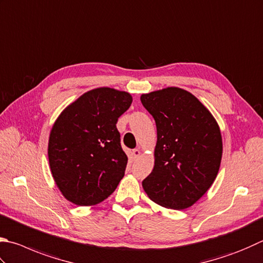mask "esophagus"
<instances>
[{
    "mask_svg": "<svg viewBox=\"0 0 263 263\" xmlns=\"http://www.w3.org/2000/svg\"><path fill=\"white\" fill-rule=\"evenodd\" d=\"M133 156H134V158H138L141 156V151H140V148H134L133 150Z\"/></svg>",
    "mask_w": 263,
    "mask_h": 263,
    "instance_id": "34e87169",
    "label": "esophagus"
}]
</instances>
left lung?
<instances>
[{
  "label": "left lung",
  "instance_id": "1",
  "mask_svg": "<svg viewBox=\"0 0 263 263\" xmlns=\"http://www.w3.org/2000/svg\"><path fill=\"white\" fill-rule=\"evenodd\" d=\"M141 102L157 126L155 167L142 182L151 200L184 210L205 195L219 173L222 136L214 117L184 89L143 93Z\"/></svg>",
  "mask_w": 263,
  "mask_h": 263
}]
</instances>
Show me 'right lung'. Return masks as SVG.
Returning <instances> with one entry per match:
<instances>
[{"label":"right lung","mask_w":263,"mask_h":263,"mask_svg":"<svg viewBox=\"0 0 263 263\" xmlns=\"http://www.w3.org/2000/svg\"><path fill=\"white\" fill-rule=\"evenodd\" d=\"M132 102L126 91L96 88L70 104L54 121L49 136V165L68 201L92 206L117 189L128 161L117 121Z\"/></svg>","instance_id":"1"}]
</instances>
